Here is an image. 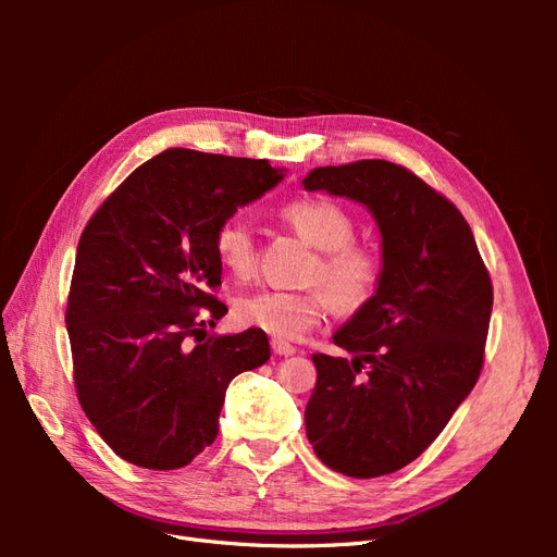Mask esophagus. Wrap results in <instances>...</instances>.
Listing matches in <instances>:
<instances>
[{
    "label": "esophagus",
    "mask_w": 557,
    "mask_h": 557,
    "mask_svg": "<svg viewBox=\"0 0 557 557\" xmlns=\"http://www.w3.org/2000/svg\"><path fill=\"white\" fill-rule=\"evenodd\" d=\"M272 350L276 352V356H295L297 352V348L293 346V344H288V342H283V339H272Z\"/></svg>",
    "instance_id": "obj_1"
}]
</instances>
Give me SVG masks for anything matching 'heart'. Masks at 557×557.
I'll return each instance as SVG.
<instances>
[{
	"instance_id": "b5f03b06",
	"label": "heart",
	"mask_w": 557,
	"mask_h": 557,
	"mask_svg": "<svg viewBox=\"0 0 557 557\" xmlns=\"http://www.w3.org/2000/svg\"><path fill=\"white\" fill-rule=\"evenodd\" d=\"M281 215L301 239L318 250L307 281L320 283L326 290H260L246 295L234 305L237 323L272 334L276 339H297L320 323L330 299L336 309L346 313L367 307L379 290L383 262L372 246L352 242L356 218L325 197L295 199L281 209ZM213 246L218 260L232 276L246 278L252 274L256 232L244 218H225L215 230Z\"/></svg>"
}]
</instances>
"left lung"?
Instances as JSON below:
<instances>
[{
  "instance_id": "8db88e82",
  "label": "left lung",
  "mask_w": 557,
  "mask_h": 557,
  "mask_svg": "<svg viewBox=\"0 0 557 557\" xmlns=\"http://www.w3.org/2000/svg\"><path fill=\"white\" fill-rule=\"evenodd\" d=\"M301 183L364 205L383 248L379 290L334 332L352 358L313 356L307 436L339 474H393L442 434L479 381L491 274L462 213L401 164L318 166Z\"/></svg>"
}]
</instances>
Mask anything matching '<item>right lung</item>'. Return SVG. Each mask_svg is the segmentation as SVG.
Here are the masks:
<instances>
[{
	"mask_svg": "<svg viewBox=\"0 0 557 557\" xmlns=\"http://www.w3.org/2000/svg\"><path fill=\"white\" fill-rule=\"evenodd\" d=\"M283 178L267 160L170 148L134 170L81 234L66 332L74 385L99 436L144 469H178L215 442L234 376L269 360L267 334L199 339L227 307L211 290L225 218ZM196 346H191V342Z\"/></svg>",
	"mask_w": 557,
	"mask_h": 557,
	"instance_id": "right-lung-1",
	"label": "right lung"
}]
</instances>
